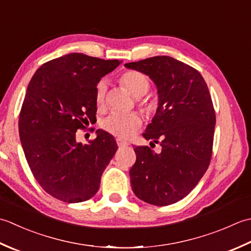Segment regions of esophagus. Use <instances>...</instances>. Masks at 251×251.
Here are the masks:
<instances>
[{"instance_id": "1", "label": "esophagus", "mask_w": 251, "mask_h": 251, "mask_svg": "<svg viewBox=\"0 0 251 251\" xmlns=\"http://www.w3.org/2000/svg\"><path fill=\"white\" fill-rule=\"evenodd\" d=\"M116 142H117V145H118L119 147H125V146L129 145V143L125 141V140H121V139H117Z\"/></svg>"}]
</instances>
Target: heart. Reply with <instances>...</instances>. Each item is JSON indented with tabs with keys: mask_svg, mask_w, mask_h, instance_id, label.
Segmentation results:
<instances>
[{
	"mask_svg": "<svg viewBox=\"0 0 251 251\" xmlns=\"http://www.w3.org/2000/svg\"><path fill=\"white\" fill-rule=\"evenodd\" d=\"M119 82L135 99L145 95L151 86L147 76L140 71L135 70H129L122 74L119 78ZM106 92L107 84L104 80H101L97 83L95 89V103L99 108H103L105 106ZM147 109H150V106H147ZM141 125L142 120L137 115L120 114V112H112L101 124L104 130L109 132L110 134L125 137V139L134 134L140 129Z\"/></svg>",
	"mask_w": 251,
	"mask_h": 251,
	"instance_id": "heart-1",
	"label": "heart"
}]
</instances>
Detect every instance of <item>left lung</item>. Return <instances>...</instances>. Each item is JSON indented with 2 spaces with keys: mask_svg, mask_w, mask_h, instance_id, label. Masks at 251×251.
I'll return each instance as SVG.
<instances>
[{
  "mask_svg": "<svg viewBox=\"0 0 251 251\" xmlns=\"http://www.w3.org/2000/svg\"><path fill=\"white\" fill-rule=\"evenodd\" d=\"M150 75L159 96L157 112L143 136L148 146L134 148L131 186L141 201L168 206L195 187L210 165L216 112L208 86L198 71L170 56H155L125 65Z\"/></svg>",
  "mask_w": 251,
  "mask_h": 251,
  "instance_id": "8db88e82",
  "label": "left lung"
}]
</instances>
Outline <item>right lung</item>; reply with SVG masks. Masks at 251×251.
Segmentation results:
<instances>
[{"label": "right lung", "instance_id": "1", "mask_svg": "<svg viewBox=\"0 0 251 251\" xmlns=\"http://www.w3.org/2000/svg\"><path fill=\"white\" fill-rule=\"evenodd\" d=\"M119 64L71 53L43 64L30 80L19 114L20 141L35 180L61 201L93 197L118 150L103 130L85 145L76 142L75 133L95 121L96 85Z\"/></svg>", "mask_w": 251, "mask_h": 251}]
</instances>
